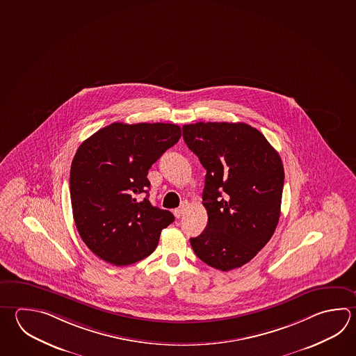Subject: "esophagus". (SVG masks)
I'll return each instance as SVG.
<instances>
[{"label":"esophagus","mask_w":356,"mask_h":356,"mask_svg":"<svg viewBox=\"0 0 356 356\" xmlns=\"http://www.w3.org/2000/svg\"><path fill=\"white\" fill-rule=\"evenodd\" d=\"M185 210H186V204H182L181 207L180 208L175 209L174 210V214L177 219H180L181 218L182 215H184V213H185Z\"/></svg>","instance_id":"esophagus-1"}]
</instances>
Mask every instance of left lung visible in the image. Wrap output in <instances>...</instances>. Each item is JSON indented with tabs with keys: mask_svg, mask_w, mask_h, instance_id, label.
Wrapping results in <instances>:
<instances>
[{
	"mask_svg": "<svg viewBox=\"0 0 356 356\" xmlns=\"http://www.w3.org/2000/svg\"><path fill=\"white\" fill-rule=\"evenodd\" d=\"M182 137L207 170L202 205L208 224L190 243L202 262L228 272L253 259L269 242L281 215V157L245 123L197 122Z\"/></svg>",
	"mask_w": 356,
	"mask_h": 356,
	"instance_id": "obj_1",
	"label": "left lung"
}]
</instances>
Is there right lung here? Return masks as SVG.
Listing matches in <instances>:
<instances>
[{
	"instance_id": "obj_1",
	"label": "right lung",
	"mask_w": 356,
	"mask_h": 356,
	"mask_svg": "<svg viewBox=\"0 0 356 356\" xmlns=\"http://www.w3.org/2000/svg\"><path fill=\"white\" fill-rule=\"evenodd\" d=\"M180 137L177 124L115 122L78 148L70 168L73 216L83 242L103 261L118 267L141 261L174 222L148 200L147 174Z\"/></svg>"
}]
</instances>
